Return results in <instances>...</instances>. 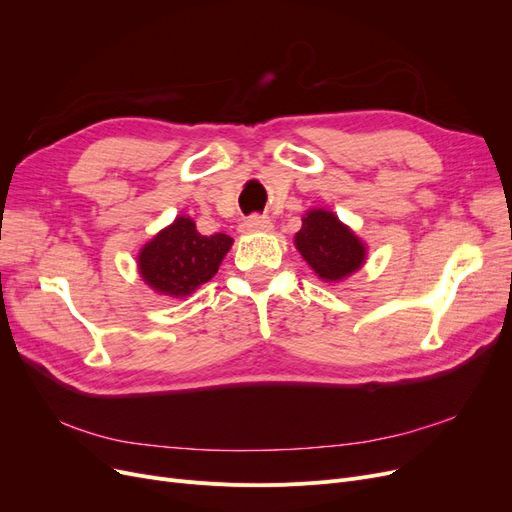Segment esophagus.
<instances>
[{
	"instance_id": "obj_1",
	"label": "esophagus",
	"mask_w": 512,
	"mask_h": 512,
	"mask_svg": "<svg viewBox=\"0 0 512 512\" xmlns=\"http://www.w3.org/2000/svg\"><path fill=\"white\" fill-rule=\"evenodd\" d=\"M271 229H273V223H271L269 216L254 214V216H248L246 221L241 223V231L243 233H266V231H271Z\"/></svg>"
}]
</instances>
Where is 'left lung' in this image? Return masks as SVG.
I'll list each match as a JSON object with an SVG mask.
<instances>
[{"mask_svg":"<svg viewBox=\"0 0 512 512\" xmlns=\"http://www.w3.org/2000/svg\"><path fill=\"white\" fill-rule=\"evenodd\" d=\"M294 243L314 275L325 283L352 277L367 262V243L325 208H312L302 216V229Z\"/></svg>","mask_w":512,"mask_h":512,"instance_id":"1","label":"left lung"}]
</instances>
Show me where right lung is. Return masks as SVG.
Listing matches in <instances>:
<instances>
[{
    "mask_svg": "<svg viewBox=\"0 0 512 512\" xmlns=\"http://www.w3.org/2000/svg\"><path fill=\"white\" fill-rule=\"evenodd\" d=\"M233 246L225 233L200 235L191 216L179 214L137 254V271L145 285L168 298H185L208 283Z\"/></svg>",
    "mask_w": 512,
    "mask_h": 512,
    "instance_id": "right-lung-1",
    "label": "right lung"
}]
</instances>
